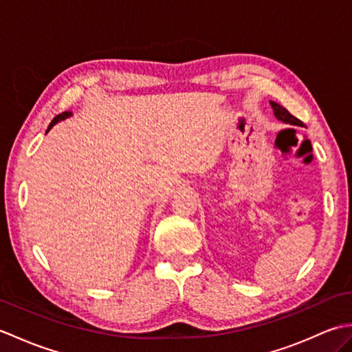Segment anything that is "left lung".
Masks as SVG:
<instances>
[{
    "instance_id": "left-lung-1",
    "label": "left lung",
    "mask_w": 352,
    "mask_h": 352,
    "mask_svg": "<svg viewBox=\"0 0 352 352\" xmlns=\"http://www.w3.org/2000/svg\"><path fill=\"white\" fill-rule=\"evenodd\" d=\"M271 106H272V109H274V115H275L276 119H278V121H281V122H284V124L300 125V126H302V122L300 121V119L295 118L294 115H290L289 110H286L283 106H280V104H276V102L271 101Z\"/></svg>"
}]
</instances>
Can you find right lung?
I'll return each instance as SVG.
<instances>
[{
  "label": "right lung",
  "instance_id": "right-lung-1",
  "mask_svg": "<svg viewBox=\"0 0 352 352\" xmlns=\"http://www.w3.org/2000/svg\"><path fill=\"white\" fill-rule=\"evenodd\" d=\"M72 115V111H63V113H60V115H57L54 119H52L51 121V124H50V126H48V130H47V133L52 129V126H54L58 121H63V119H66V118H69Z\"/></svg>",
  "mask_w": 352,
  "mask_h": 352
}]
</instances>
